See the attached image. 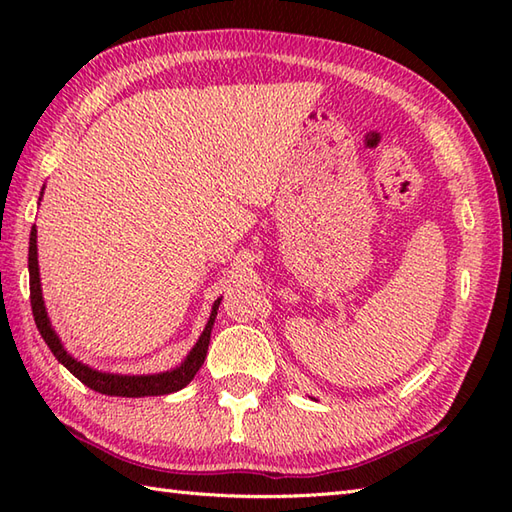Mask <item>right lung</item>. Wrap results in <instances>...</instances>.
Listing matches in <instances>:
<instances>
[{
    "label": "right lung",
    "instance_id": "add662e5",
    "mask_svg": "<svg viewBox=\"0 0 512 512\" xmlns=\"http://www.w3.org/2000/svg\"><path fill=\"white\" fill-rule=\"evenodd\" d=\"M43 193V191H41ZM28 273H30V306H32V317H35L37 330L43 336V341L50 347V352L57 356V361L70 369V374L81 380L83 385H88L90 389L99 391V394L105 396H121V398H143V396H165L173 394V391H180L182 387H187L193 376L198 374V369L202 367L206 350H209V341H211V330L217 317V308H220V301L217 299L213 303L209 323H206L204 332L200 334L198 343L193 345V350L184 358V363L178 365L176 369H169V372H160V374H143V376H123V374H107L99 372V369H92L88 365H83L81 361H76L74 356L65 352L63 343L59 341L57 332H54L52 323L48 319L46 312V303H43L41 297V279H39V262H37V228L30 231V248H28Z\"/></svg>",
    "mask_w": 512,
    "mask_h": 512
}]
</instances>
